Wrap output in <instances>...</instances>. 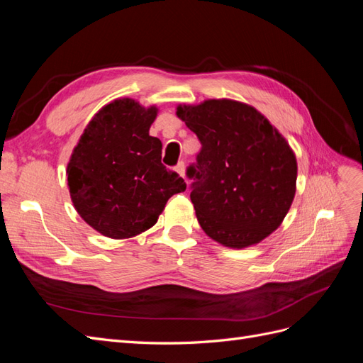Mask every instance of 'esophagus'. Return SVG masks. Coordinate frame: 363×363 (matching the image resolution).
Listing matches in <instances>:
<instances>
[{
  "label": "esophagus",
  "mask_w": 363,
  "mask_h": 363,
  "mask_svg": "<svg viewBox=\"0 0 363 363\" xmlns=\"http://www.w3.org/2000/svg\"><path fill=\"white\" fill-rule=\"evenodd\" d=\"M184 163L183 162H180L179 164H177V167H175V171H177L179 172V175H180V177H183L184 179Z\"/></svg>",
  "instance_id": "34e87169"
}]
</instances>
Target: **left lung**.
<instances>
[{
    "instance_id": "left-lung-1",
    "label": "left lung",
    "mask_w": 363,
    "mask_h": 363,
    "mask_svg": "<svg viewBox=\"0 0 363 363\" xmlns=\"http://www.w3.org/2000/svg\"><path fill=\"white\" fill-rule=\"evenodd\" d=\"M177 116L201 142L188 168L191 201L204 233L245 248L277 230L296 189V159L279 130L235 100L179 106Z\"/></svg>"
}]
</instances>
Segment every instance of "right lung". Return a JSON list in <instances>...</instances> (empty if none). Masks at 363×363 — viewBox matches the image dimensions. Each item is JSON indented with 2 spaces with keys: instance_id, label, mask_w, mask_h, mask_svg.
<instances>
[{
  "instance_id": "obj_1",
  "label": "right lung",
  "mask_w": 363,
  "mask_h": 363,
  "mask_svg": "<svg viewBox=\"0 0 363 363\" xmlns=\"http://www.w3.org/2000/svg\"><path fill=\"white\" fill-rule=\"evenodd\" d=\"M157 107L119 98L98 111L75 145L68 188L75 211L112 239L140 235L155 225L186 183L162 163V142L150 136Z\"/></svg>"
}]
</instances>
